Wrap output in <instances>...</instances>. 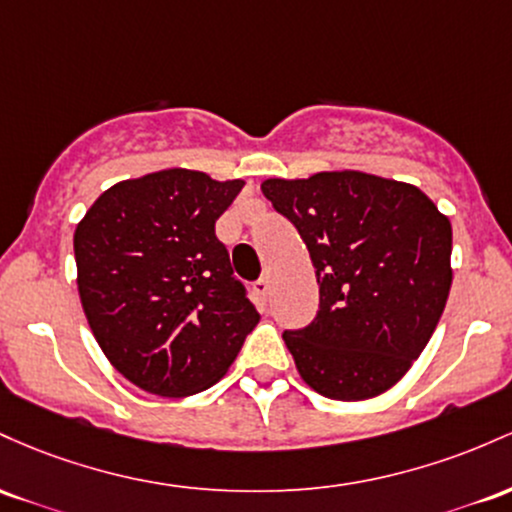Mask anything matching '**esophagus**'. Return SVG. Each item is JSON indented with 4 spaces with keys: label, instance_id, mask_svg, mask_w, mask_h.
Here are the masks:
<instances>
[{
    "label": "esophagus",
    "instance_id": "1",
    "mask_svg": "<svg viewBox=\"0 0 512 512\" xmlns=\"http://www.w3.org/2000/svg\"><path fill=\"white\" fill-rule=\"evenodd\" d=\"M254 290L258 292V295L263 297V300H266V297L271 295V280H268V278H261V280H258V283L254 285Z\"/></svg>",
    "mask_w": 512,
    "mask_h": 512
}]
</instances>
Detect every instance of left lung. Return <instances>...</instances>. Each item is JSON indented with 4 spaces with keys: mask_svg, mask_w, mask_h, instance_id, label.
<instances>
[{
    "mask_svg": "<svg viewBox=\"0 0 512 512\" xmlns=\"http://www.w3.org/2000/svg\"><path fill=\"white\" fill-rule=\"evenodd\" d=\"M261 191L297 227L317 273V319L283 333L300 377L338 401L392 389L450 295L447 215L411 183L353 169L266 179Z\"/></svg>",
    "mask_w": 512,
    "mask_h": 512,
    "instance_id": "1",
    "label": "left lung"
}]
</instances>
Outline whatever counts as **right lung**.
<instances>
[{"mask_svg":"<svg viewBox=\"0 0 512 512\" xmlns=\"http://www.w3.org/2000/svg\"><path fill=\"white\" fill-rule=\"evenodd\" d=\"M244 181L162 169L118 181L74 229L77 290L103 355L157 396H191L227 375L258 312L215 237Z\"/></svg>","mask_w":512,"mask_h":512,"instance_id":"add662e5","label":"right lung"}]
</instances>
